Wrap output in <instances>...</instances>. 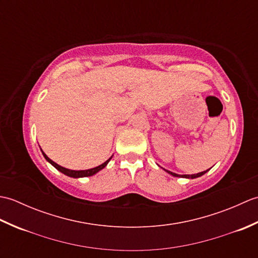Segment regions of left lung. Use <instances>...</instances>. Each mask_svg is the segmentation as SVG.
<instances>
[{"label": "left lung", "instance_id": "8db88e82", "mask_svg": "<svg viewBox=\"0 0 258 258\" xmlns=\"http://www.w3.org/2000/svg\"><path fill=\"white\" fill-rule=\"evenodd\" d=\"M166 171V169H165ZM208 171V169H207ZM207 171H204V172H201V173H197V174H193V175H178V174H175V173H173V172H169V171H166L168 174H171V175H173V176H175V177H185V178H196V177H200V176H202V175H204Z\"/></svg>", "mask_w": 258, "mask_h": 258}]
</instances>
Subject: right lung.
Returning <instances> with one entry per match:
<instances>
[{"label": "right lung", "instance_id": "add662e5", "mask_svg": "<svg viewBox=\"0 0 258 258\" xmlns=\"http://www.w3.org/2000/svg\"><path fill=\"white\" fill-rule=\"evenodd\" d=\"M42 153H43V151H42ZM43 155H44V157H45V160L47 161V162H50L52 165L55 167L56 169H58L59 172H62L63 174H65V175H68V176H70V177H75V178H78V177H87V176H92V175H94V174H96L98 171H101L102 168H104L105 167L106 165H107V163L109 162V160H111V158H108V160L106 161V162H104L102 165H100V166H96V167H94V168H91V169H85V171H72V169H68V168H65V167H62V166H59L58 164H56L55 162H53L52 160H50V158H48L46 155H45V153H43Z\"/></svg>", "mask_w": 258, "mask_h": 258}]
</instances>
